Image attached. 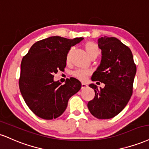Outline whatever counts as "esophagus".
Returning <instances> with one entry per match:
<instances>
[{"mask_svg": "<svg viewBox=\"0 0 149 149\" xmlns=\"http://www.w3.org/2000/svg\"><path fill=\"white\" fill-rule=\"evenodd\" d=\"M87 86H88L86 84H81V89H84L86 88H87Z\"/></svg>", "mask_w": 149, "mask_h": 149, "instance_id": "34e87169", "label": "esophagus"}]
</instances>
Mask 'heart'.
<instances>
[{"mask_svg":"<svg viewBox=\"0 0 149 149\" xmlns=\"http://www.w3.org/2000/svg\"><path fill=\"white\" fill-rule=\"evenodd\" d=\"M85 49L86 51L87 54L90 57L92 56H96L99 55L100 54V49L97 47V45L94 42H88L85 45ZM70 56L68 55V58H69ZM90 74V72L86 69H78L74 70L72 72V75L74 77L77 78L80 81H86L87 77H88V74Z\"/></svg>","mask_w":149,"mask_h":149,"instance_id":"b5f03b06","label":"heart"}]
</instances>
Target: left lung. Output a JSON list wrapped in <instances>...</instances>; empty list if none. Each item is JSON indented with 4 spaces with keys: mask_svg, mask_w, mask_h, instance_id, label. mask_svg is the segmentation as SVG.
<instances>
[{
    "mask_svg": "<svg viewBox=\"0 0 149 149\" xmlns=\"http://www.w3.org/2000/svg\"><path fill=\"white\" fill-rule=\"evenodd\" d=\"M98 47L102 59L91 79L104 83V87L98 89L94 84L89 85L95 91V97L87 106L93 116L108 119L118 114L128 103L137 68L130 48L117 38L102 37Z\"/></svg>",
    "mask_w": 149,
    "mask_h": 149,
    "instance_id": "8db88e82",
    "label": "left lung"
}]
</instances>
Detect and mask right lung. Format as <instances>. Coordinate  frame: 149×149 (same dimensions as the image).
<instances>
[{
	"mask_svg": "<svg viewBox=\"0 0 149 149\" xmlns=\"http://www.w3.org/2000/svg\"><path fill=\"white\" fill-rule=\"evenodd\" d=\"M83 39L49 37L33 44L23 58L19 89L30 109L40 118L51 120L60 116L69 99L81 88L77 79H68L62 85L54 77L58 70L65 68L70 47Z\"/></svg>",
	"mask_w": 149,
	"mask_h": 149,
	"instance_id": "obj_1",
	"label": "right lung"
}]
</instances>
